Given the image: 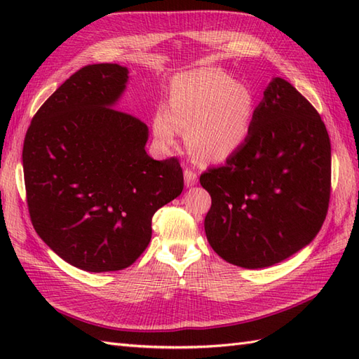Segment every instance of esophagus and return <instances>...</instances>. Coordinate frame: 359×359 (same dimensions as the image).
<instances>
[{
  "label": "esophagus",
  "instance_id": "1",
  "mask_svg": "<svg viewBox=\"0 0 359 359\" xmlns=\"http://www.w3.org/2000/svg\"><path fill=\"white\" fill-rule=\"evenodd\" d=\"M184 177H185L187 187H193L197 184V174L193 170H189V168H187V170L184 171Z\"/></svg>",
  "mask_w": 359,
  "mask_h": 359
}]
</instances>
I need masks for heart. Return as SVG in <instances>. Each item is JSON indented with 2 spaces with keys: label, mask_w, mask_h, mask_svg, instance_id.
<instances>
[{
  "label": "heart",
  "mask_w": 359,
  "mask_h": 359,
  "mask_svg": "<svg viewBox=\"0 0 359 359\" xmlns=\"http://www.w3.org/2000/svg\"><path fill=\"white\" fill-rule=\"evenodd\" d=\"M255 112L251 90L220 69L177 74L170 83L168 109L152 118L157 140L171 147L187 134L191 154L203 162H222L247 140Z\"/></svg>",
  "instance_id": "1"
}]
</instances>
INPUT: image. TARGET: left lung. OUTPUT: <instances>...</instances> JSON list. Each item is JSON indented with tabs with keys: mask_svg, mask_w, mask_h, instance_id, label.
I'll return each mask as SVG.
<instances>
[{
	"mask_svg": "<svg viewBox=\"0 0 359 359\" xmlns=\"http://www.w3.org/2000/svg\"><path fill=\"white\" fill-rule=\"evenodd\" d=\"M201 185L211 196L205 234L220 257L242 269L284 261L315 239L329 210L332 149L321 116L273 79L247 140Z\"/></svg>",
	"mask_w": 359,
	"mask_h": 359,
	"instance_id": "obj_1",
	"label": "left lung"
}]
</instances>
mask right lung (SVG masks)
Masks as SVG:
<instances>
[{
	"label": "right lung",
	"instance_id": "right-lung-1",
	"mask_svg": "<svg viewBox=\"0 0 359 359\" xmlns=\"http://www.w3.org/2000/svg\"><path fill=\"white\" fill-rule=\"evenodd\" d=\"M128 69L88 65L36 111L22 147L30 220L67 264L103 273L133 265L154 212L184 189L177 157L151 158L148 126L112 106Z\"/></svg>",
	"mask_w": 359,
	"mask_h": 359
}]
</instances>
